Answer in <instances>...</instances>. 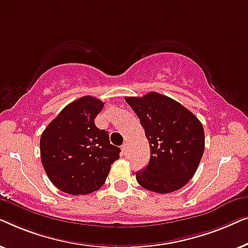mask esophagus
<instances>
[{
	"instance_id": "1",
	"label": "esophagus",
	"mask_w": 248,
	"mask_h": 248,
	"mask_svg": "<svg viewBox=\"0 0 248 248\" xmlns=\"http://www.w3.org/2000/svg\"><path fill=\"white\" fill-rule=\"evenodd\" d=\"M122 151H123L124 154H126V151H127V143H124L123 145H122Z\"/></svg>"
}]
</instances>
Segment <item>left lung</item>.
I'll return each instance as SVG.
<instances>
[{
	"mask_svg": "<svg viewBox=\"0 0 248 248\" xmlns=\"http://www.w3.org/2000/svg\"><path fill=\"white\" fill-rule=\"evenodd\" d=\"M150 145V161L138 171L142 187L155 193L182 188L194 176L204 152L202 123L177 101L158 93L125 97Z\"/></svg>",
	"mask_w": 248,
	"mask_h": 248,
	"instance_id": "obj_1",
	"label": "left lung"
}]
</instances>
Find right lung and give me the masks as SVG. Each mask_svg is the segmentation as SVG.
Wrapping results in <instances>:
<instances>
[{
  "label": "right lung",
  "mask_w": 248,
  "mask_h": 248,
  "mask_svg": "<svg viewBox=\"0 0 248 248\" xmlns=\"http://www.w3.org/2000/svg\"><path fill=\"white\" fill-rule=\"evenodd\" d=\"M104 103L84 96L72 101L47 125L40 137V157L49 181L71 195H86L105 184L120 148L108 132L94 125Z\"/></svg>",
  "instance_id": "1"
}]
</instances>
